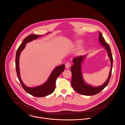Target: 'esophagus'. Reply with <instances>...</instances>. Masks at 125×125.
<instances>
[{
    "instance_id": "1",
    "label": "esophagus",
    "mask_w": 125,
    "mask_h": 125,
    "mask_svg": "<svg viewBox=\"0 0 125 125\" xmlns=\"http://www.w3.org/2000/svg\"><path fill=\"white\" fill-rule=\"evenodd\" d=\"M70 66H71V64L69 62H67L65 64V67L66 68H69L70 67Z\"/></svg>"
}]
</instances>
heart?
Listing matches in <instances>:
<instances>
[{"label": "heart", "mask_w": 125, "mask_h": 125, "mask_svg": "<svg viewBox=\"0 0 125 125\" xmlns=\"http://www.w3.org/2000/svg\"><path fill=\"white\" fill-rule=\"evenodd\" d=\"M81 43H82V41H81V40H79V41H77L76 42V44L77 45H80V44H81ZM83 49H81V50H80V52L82 53V52H83Z\"/></svg>", "instance_id": "1"}]
</instances>
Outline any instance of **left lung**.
I'll return each instance as SVG.
<instances>
[{"mask_svg": "<svg viewBox=\"0 0 125 125\" xmlns=\"http://www.w3.org/2000/svg\"><path fill=\"white\" fill-rule=\"evenodd\" d=\"M99 42L101 43V45L104 46V48L107 51L111 63V68L108 77L103 84L98 86H93L86 83L84 81L82 72V65L86 57V55L74 58L73 60L74 64L71 67L72 76L71 81L72 86L77 93L84 95H94L99 93L107 85L111 78L113 66V57L111 50L109 44L105 42L102 33L100 32H99Z\"/></svg>", "mask_w": 125, "mask_h": 125, "instance_id": "8db88e82", "label": "left lung"}]
</instances>
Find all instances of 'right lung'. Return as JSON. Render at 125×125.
Here are the masks:
<instances>
[{
    "label": "right lung",
    "mask_w": 125,
    "mask_h": 125,
    "mask_svg": "<svg viewBox=\"0 0 125 125\" xmlns=\"http://www.w3.org/2000/svg\"><path fill=\"white\" fill-rule=\"evenodd\" d=\"M47 32L46 34L49 33ZM43 36V35H37L32 34L28 35L23 41L22 43L18 48L16 54V70L17 74V77L18 78L24 90L30 94L38 97H41L46 96L48 95L51 94L54 91L55 89V83L57 78L65 70V65L62 64L60 66L56 67L54 70L52 71L50 75L48 80L42 84L33 87H29L26 86L23 82L21 79L20 74V68H19V58L21 52L25 48L26 44L36 40L40 37Z\"/></svg>",
    "instance_id": "1"
}]
</instances>
